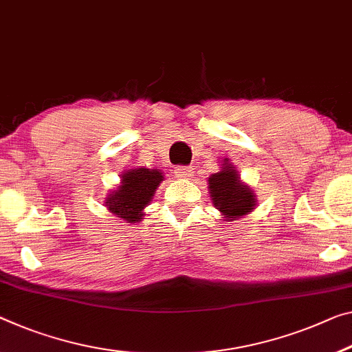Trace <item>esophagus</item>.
Here are the masks:
<instances>
[{
    "label": "esophagus",
    "instance_id": "obj_1",
    "mask_svg": "<svg viewBox=\"0 0 352 352\" xmlns=\"http://www.w3.org/2000/svg\"><path fill=\"white\" fill-rule=\"evenodd\" d=\"M193 168L192 166H176V170H175V175H176V177H182V179H188V177H192L193 176Z\"/></svg>",
    "mask_w": 352,
    "mask_h": 352
}]
</instances>
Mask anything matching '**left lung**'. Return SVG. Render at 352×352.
Returning <instances> with one entry per match:
<instances>
[{"label": "left lung", "mask_w": 352, "mask_h": 352, "mask_svg": "<svg viewBox=\"0 0 352 352\" xmlns=\"http://www.w3.org/2000/svg\"><path fill=\"white\" fill-rule=\"evenodd\" d=\"M209 177V190L214 204L228 219H239L255 206V197L248 187L241 186L237 171L231 165Z\"/></svg>", "instance_id": "left-lung-1"}]
</instances>
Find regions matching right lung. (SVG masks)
<instances>
[{"instance_id":"1","label":"right lung","mask_w":352,"mask_h":352,"mask_svg":"<svg viewBox=\"0 0 352 352\" xmlns=\"http://www.w3.org/2000/svg\"><path fill=\"white\" fill-rule=\"evenodd\" d=\"M164 181L162 171L137 168L122 175V184L107 199V206L111 214L135 223L142 219V210L148 206L154 197L155 188Z\"/></svg>"}]
</instances>
